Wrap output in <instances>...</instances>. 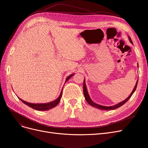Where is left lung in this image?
<instances>
[{
	"label": "left lung",
	"mask_w": 148,
	"mask_h": 148,
	"mask_svg": "<svg viewBox=\"0 0 148 148\" xmlns=\"http://www.w3.org/2000/svg\"><path fill=\"white\" fill-rule=\"evenodd\" d=\"M129 38V39H130V42L132 44H133V42L132 41V39L130 38V37H128ZM85 80L84 79V82H83V93H84V97L85 99H86V101L88 102V104L89 105H91V106L94 107H96V108H97V109H101V110H114V109H116L117 108H119V107H121L122 106H123L124 104H125L128 100L130 98L132 97V96L133 95V94L134 93V92L135 91L136 89V87H137V84H138V80L136 82V83L135 84V88H134L133 91L132 92V93L130 94V95L126 99H125V101L121 102L120 103H119V104H116L115 106H110V107H106V106H101V105H99V104H96V103L94 102L91 99L90 97H89V95H88V92L87 91V89H86V84H85V82H84Z\"/></svg>",
	"instance_id": "obj_1"
}]
</instances>
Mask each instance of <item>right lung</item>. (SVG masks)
<instances>
[{
  "label": "right lung",
  "mask_w": 148,
  "mask_h": 148,
  "mask_svg": "<svg viewBox=\"0 0 148 148\" xmlns=\"http://www.w3.org/2000/svg\"><path fill=\"white\" fill-rule=\"evenodd\" d=\"M73 75V74L72 75H70V76H69L68 77L66 78V81L65 82H66L68 80L72 77V76ZM63 90V89H62ZM62 90L60 92V95L59 96V97L57 98V99L55 101H53L52 102H48V103H46V104H32V103H29V102H26L23 100L21 99L20 98H19L20 100L21 101L23 102L24 104H25L26 105H27L28 106L31 107V108H33L35 110H49L51 109L52 108H53V107H56L58 104H59L60 101V99H61V97H62Z\"/></svg>",
  "instance_id": "obj_1"
}]
</instances>
